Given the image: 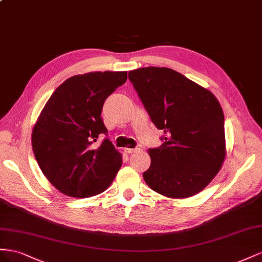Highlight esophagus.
Wrapping results in <instances>:
<instances>
[{"label": "esophagus", "instance_id": "esophagus-1", "mask_svg": "<svg viewBox=\"0 0 262 262\" xmlns=\"http://www.w3.org/2000/svg\"><path fill=\"white\" fill-rule=\"evenodd\" d=\"M137 151V148H125V152L126 154H133Z\"/></svg>", "mask_w": 262, "mask_h": 262}]
</instances>
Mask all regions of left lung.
<instances>
[{"instance_id": "left-lung-1", "label": "left lung", "mask_w": 262, "mask_h": 262, "mask_svg": "<svg viewBox=\"0 0 262 262\" xmlns=\"http://www.w3.org/2000/svg\"><path fill=\"white\" fill-rule=\"evenodd\" d=\"M163 143L149 148L151 163L143 173L149 188L184 199L203 190L225 159L224 113L208 90L169 68L148 67L128 72Z\"/></svg>"}]
</instances>
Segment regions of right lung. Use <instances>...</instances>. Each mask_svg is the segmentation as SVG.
<instances>
[{"label":"right lung","instance_id":"right-lung-1","mask_svg":"<svg viewBox=\"0 0 262 262\" xmlns=\"http://www.w3.org/2000/svg\"><path fill=\"white\" fill-rule=\"evenodd\" d=\"M127 72H90L59 85L37 119L32 145L35 158L49 182L72 198L105 191L122 166V156L110 139L95 141L107 129L103 104L124 84Z\"/></svg>","mask_w":262,"mask_h":262}]
</instances>
